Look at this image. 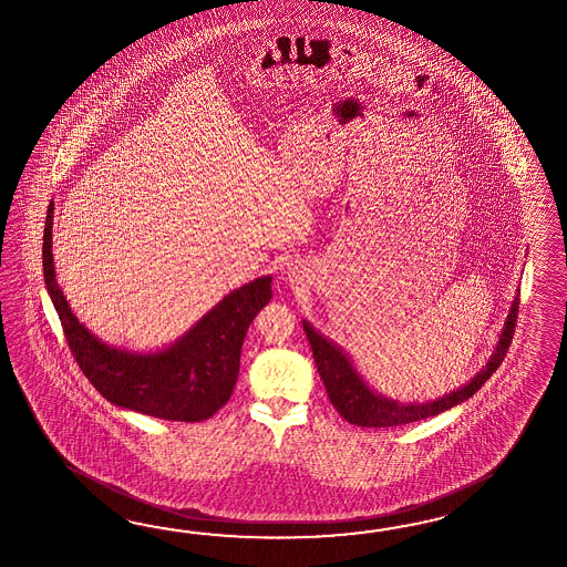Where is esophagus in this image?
<instances>
[{
  "label": "esophagus",
  "instance_id": "34e87169",
  "mask_svg": "<svg viewBox=\"0 0 567 567\" xmlns=\"http://www.w3.org/2000/svg\"><path fill=\"white\" fill-rule=\"evenodd\" d=\"M289 280L290 282H297V275H295V270H292V272H289Z\"/></svg>",
  "mask_w": 567,
  "mask_h": 567
}]
</instances>
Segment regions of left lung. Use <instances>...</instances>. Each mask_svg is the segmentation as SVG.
Masks as SVG:
<instances>
[{
  "label": "left lung",
  "instance_id": "1",
  "mask_svg": "<svg viewBox=\"0 0 567 567\" xmlns=\"http://www.w3.org/2000/svg\"><path fill=\"white\" fill-rule=\"evenodd\" d=\"M516 321H518V297L512 303L511 316L506 319L504 330L499 336V344H497L494 357L485 364L484 371L477 373V377H473L471 383L461 386L458 391L444 395L441 400L430 401V403H410V405L385 400V398L373 393L369 386L364 385V381L360 379L359 373L354 371V367L350 364V360L346 359V354L340 348L328 342L307 321H303V330L309 344H311V350H313V360H316L319 377H321L326 391H328V398L332 401L333 408L338 410V414L342 415L346 422L357 424V426L391 429V426L426 420L430 415H439L444 410H451L456 403L470 400L473 393H477L485 381L496 373L497 367L506 357L512 344Z\"/></svg>",
  "mask_w": 567,
  "mask_h": 567
}]
</instances>
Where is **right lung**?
Here are the masks:
<instances>
[{"mask_svg":"<svg viewBox=\"0 0 567 567\" xmlns=\"http://www.w3.org/2000/svg\"><path fill=\"white\" fill-rule=\"evenodd\" d=\"M51 227L53 203L47 210L42 235L44 285L71 354L87 381L114 405L162 420L203 422L221 410L234 393L249 323L272 297V278H256L227 295L181 342L164 352L131 354L102 344L71 313L55 280Z\"/></svg>","mask_w":567,"mask_h":567,"instance_id":"add662e5","label":"right lung"}]
</instances>
